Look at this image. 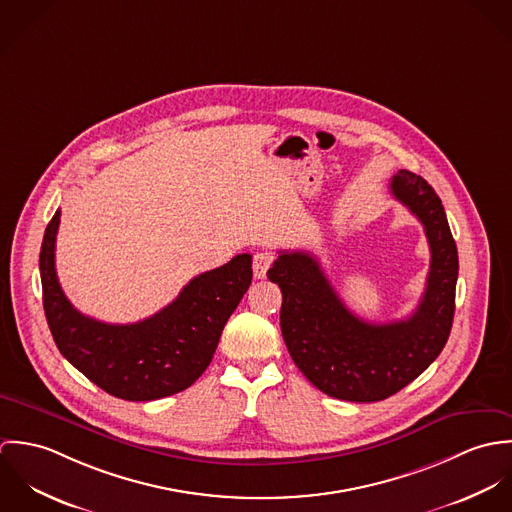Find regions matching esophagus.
I'll return each mask as SVG.
<instances>
[{"mask_svg":"<svg viewBox=\"0 0 512 512\" xmlns=\"http://www.w3.org/2000/svg\"><path fill=\"white\" fill-rule=\"evenodd\" d=\"M272 262H274V258H272V254H268V252H258V254H254V262H252L254 278H258V280L266 278V274H268Z\"/></svg>","mask_w":512,"mask_h":512,"instance_id":"1","label":"esophagus"}]
</instances>
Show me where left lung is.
Instances as JSON below:
<instances>
[{
    "mask_svg": "<svg viewBox=\"0 0 512 512\" xmlns=\"http://www.w3.org/2000/svg\"><path fill=\"white\" fill-rule=\"evenodd\" d=\"M390 191L424 224L432 252L426 292L408 319L368 323L351 313L309 252L284 250L268 270L284 297L280 327L293 363L339 400L378 402L396 394L438 359L451 333L459 260L441 199L406 169L392 177Z\"/></svg>",
    "mask_w": 512,
    "mask_h": 512,
    "instance_id": "left-lung-1",
    "label": "left lung"
}]
</instances>
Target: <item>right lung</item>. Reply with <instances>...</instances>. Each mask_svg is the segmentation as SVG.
I'll list each match as a JSON object with an SVG mask.
<instances>
[{
  "mask_svg": "<svg viewBox=\"0 0 512 512\" xmlns=\"http://www.w3.org/2000/svg\"><path fill=\"white\" fill-rule=\"evenodd\" d=\"M61 211L47 224L41 254L43 307L61 355L108 394L147 402L189 388L213 361L220 333L252 282V256L238 254L193 278L161 311L130 325L76 311L61 290L55 242Z\"/></svg>",
  "mask_w": 512,
  "mask_h": 512,
  "instance_id": "1",
  "label": "right lung"
}]
</instances>
